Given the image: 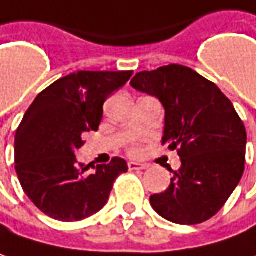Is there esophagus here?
Segmentation results:
<instances>
[{"mask_svg":"<svg viewBox=\"0 0 256 256\" xmlns=\"http://www.w3.org/2000/svg\"><path fill=\"white\" fill-rule=\"evenodd\" d=\"M146 167H148L146 164H140V162H134V161L128 162V168L130 170H145Z\"/></svg>","mask_w":256,"mask_h":256,"instance_id":"1","label":"esophagus"}]
</instances>
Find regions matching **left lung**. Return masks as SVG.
<instances>
[{"label":"left lung","instance_id":"8db88e82","mask_svg":"<svg viewBox=\"0 0 256 256\" xmlns=\"http://www.w3.org/2000/svg\"><path fill=\"white\" fill-rule=\"evenodd\" d=\"M130 84L162 104L161 142L182 160L168 189L151 196L152 208L176 224L210 220L244 172L246 128L232 101L217 84L178 64L140 72Z\"/></svg>","mask_w":256,"mask_h":256}]
</instances>
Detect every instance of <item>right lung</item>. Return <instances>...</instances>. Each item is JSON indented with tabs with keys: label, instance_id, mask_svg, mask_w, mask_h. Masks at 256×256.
<instances>
[{
	"label": "right lung",
	"instance_id": "add662e5",
	"mask_svg": "<svg viewBox=\"0 0 256 256\" xmlns=\"http://www.w3.org/2000/svg\"><path fill=\"white\" fill-rule=\"evenodd\" d=\"M133 72H78L42 90L26 111L14 138L16 172L24 194L48 217L80 221L104 208L123 158L84 166L74 152L83 134L96 132L102 105ZM94 172H90V168Z\"/></svg>",
	"mask_w": 256,
	"mask_h": 256
}]
</instances>
